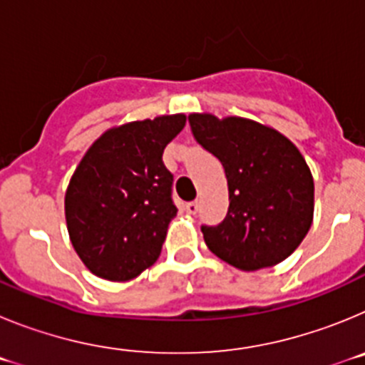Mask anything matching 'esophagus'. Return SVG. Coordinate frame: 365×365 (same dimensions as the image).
<instances>
[{
  "label": "esophagus",
  "mask_w": 365,
  "mask_h": 365,
  "mask_svg": "<svg viewBox=\"0 0 365 365\" xmlns=\"http://www.w3.org/2000/svg\"><path fill=\"white\" fill-rule=\"evenodd\" d=\"M186 212H188V214H192V215H195L199 212V202L197 201H192V202H186Z\"/></svg>",
  "instance_id": "1"
}]
</instances>
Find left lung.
I'll list each match as a JSON object with an SVG mask.
<instances>
[{
	"instance_id": "1",
	"label": "left lung",
	"mask_w": 365,
	"mask_h": 365,
	"mask_svg": "<svg viewBox=\"0 0 365 365\" xmlns=\"http://www.w3.org/2000/svg\"><path fill=\"white\" fill-rule=\"evenodd\" d=\"M188 120L228 180L227 217L201 227L206 247L245 272L282 263L307 235L314 214V180L303 155L285 135L250 118L192 113Z\"/></svg>"
}]
</instances>
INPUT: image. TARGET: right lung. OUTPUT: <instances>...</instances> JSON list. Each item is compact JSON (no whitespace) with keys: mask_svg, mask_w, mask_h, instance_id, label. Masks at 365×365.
<instances>
[{"mask_svg":"<svg viewBox=\"0 0 365 365\" xmlns=\"http://www.w3.org/2000/svg\"><path fill=\"white\" fill-rule=\"evenodd\" d=\"M185 124L186 115L177 113L111 128L74 170L66 192L67 232L98 278L128 282L160 256L177 215L163 153Z\"/></svg>","mask_w":365,"mask_h":365,"instance_id":"right-lung-1","label":"right lung"}]
</instances>
